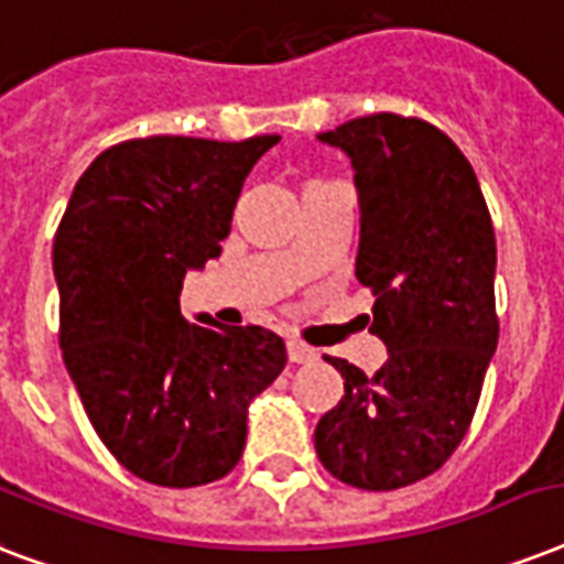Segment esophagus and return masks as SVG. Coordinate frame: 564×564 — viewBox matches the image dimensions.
Wrapping results in <instances>:
<instances>
[{"mask_svg":"<svg viewBox=\"0 0 564 564\" xmlns=\"http://www.w3.org/2000/svg\"><path fill=\"white\" fill-rule=\"evenodd\" d=\"M286 354H290V362H316L318 360L316 348H310V345L301 343V339H290V343H286Z\"/></svg>","mask_w":564,"mask_h":564,"instance_id":"1","label":"esophagus"}]
</instances>
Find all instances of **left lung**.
Segmentation results:
<instances>
[{
	"mask_svg": "<svg viewBox=\"0 0 564 564\" xmlns=\"http://www.w3.org/2000/svg\"><path fill=\"white\" fill-rule=\"evenodd\" d=\"M318 140L351 158L357 281L389 360L369 377L325 357L345 394L316 424V454L354 489H403L451 459L480 401L498 348L495 228L471 163L424 119L371 113Z\"/></svg>",
	"mask_w": 564,
	"mask_h": 564,
	"instance_id": "left-lung-1",
	"label": "left lung"
}]
</instances>
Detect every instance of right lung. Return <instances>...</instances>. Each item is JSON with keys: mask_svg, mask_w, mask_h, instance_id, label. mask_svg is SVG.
Segmentation results:
<instances>
[{"mask_svg": "<svg viewBox=\"0 0 564 564\" xmlns=\"http://www.w3.org/2000/svg\"><path fill=\"white\" fill-rule=\"evenodd\" d=\"M278 140L110 145L57 225L66 371L105 447L154 486L189 489L234 471L248 403L286 366V345L265 327L181 316L184 274L221 254L248 172Z\"/></svg>", "mask_w": 564, "mask_h": 564, "instance_id": "right-lung-1", "label": "right lung"}]
</instances>
